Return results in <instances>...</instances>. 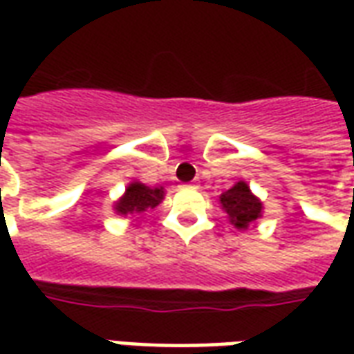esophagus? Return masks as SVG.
Instances as JSON below:
<instances>
[{
  "label": "esophagus",
  "mask_w": 354,
  "mask_h": 354,
  "mask_svg": "<svg viewBox=\"0 0 354 354\" xmlns=\"http://www.w3.org/2000/svg\"><path fill=\"white\" fill-rule=\"evenodd\" d=\"M189 187H197V185H195V184H193V185H189Z\"/></svg>",
  "instance_id": "esophagus-1"
}]
</instances>
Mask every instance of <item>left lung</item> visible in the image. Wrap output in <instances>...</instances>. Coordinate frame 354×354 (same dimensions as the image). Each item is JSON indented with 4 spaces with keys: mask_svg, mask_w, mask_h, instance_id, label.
<instances>
[{
    "mask_svg": "<svg viewBox=\"0 0 354 354\" xmlns=\"http://www.w3.org/2000/svg\"><path fill=\"white\" fill-rule=\"evenodd\" d=\"M220 205L230 218L231 225L239 231L254 227L263 214V203L250 192V185L243 180L220 195Z\"/></svg>",
    "mask_w": 354,
    "mask_h": 354,
    "instance_id": "left-lung-1",
    "label": "left lung"
}]
</instances>
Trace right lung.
Wrapping results in <instances>:
<instances>
[{"label":"right lung","mask_w":354,"mask_h":354,"mask_svg":"<svg viewBox=\"0 0 354 354\" xmlns=\"http://www.w3.org/2000/svg\"><path fill=\"white\" fill-rule=\"evenodd\" d=\"M165 199V187H149L138 180H132L131 184L124 187V193L113 203V210L117 216L131 218L132 222H140L149 208L161 205Z\"/></svg>","instance_id":"right-lung-1"}]
</instances>
